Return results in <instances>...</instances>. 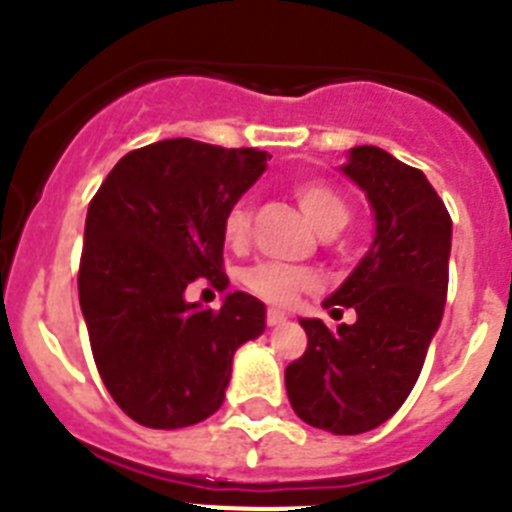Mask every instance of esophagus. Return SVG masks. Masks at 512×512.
I'll use <instances>...</instances> for the list:
<instances>
[{
    "label": "esophagus",
    "mask_w": 512,
    "mask_h": 512,
    "mask_svg": "<svg viewBox=\"0 0 512 512\" xmlns=\"http://www.w3.org/2000/svg\"><path fill=\"white\" fill-rule=\"evenodd\" d=\"M266 323H269V325H282V323H287V312H282V310H269V312H266Z\"/></svg>",
    "instance_id": "34e87169"
}]
</instances>
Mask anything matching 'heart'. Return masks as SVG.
I'll return each instance as SVG.
<instances>
[{"mask_svg":"<svg viewBox=\"0 0 512 512\" xmlns=\"http://www.w3.org/2000/svg\"><path fill=\"white\" fill-rule=\"evenodd\" d=\"M295 197L300 210L312 223V228L323 233L328 228L341 230L348 220V207L338 192L320 182H302L295 187ZM248 225H251V215L243 202L233 205L223 220V235L230 246H243L248 238ZM243 284L251 289L253 295L261 300L271 302V305H289L295 302L297 292L312 287L315 284V274L307 269H297V266L287 264H256L251 269L243 271Z\"/></svg>","mask_w":512,"mask_h":512,"instance_id":"heart-1","label":"heart"}]
</instances>
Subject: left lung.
I'll return each mask as SVG.
<instances>
[{
	"label": "left lung",
	"mask_w": 512,
	"mask_h": 512,
	"mask_svg": "<svg viewBox=\"0 0 512 512\" xmlns=\"http://www.w3.org/2000/svg\"><path fill=\"white\" fill-rule=\"evenodd\" d=\"M341 171L366 194L374 241L323 307H354L356 323L330 333L300 318L307 348L284 384L307 425L356 436L390 420L418 382L446 305L451 217L423 171L382 148H351Z\"/></svg>",
	"instance_id": "8db88e82"
}]
</instances>
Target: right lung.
<instances>
[{"label": "right lung", "mask_w": 512, "mask_h": 512, "mask_svg": "<svg viewBox=\"0 0 512 512\" xmlns=\"http://www.w3.org/2000/svg\"><path fill=\"white\" fill-rule=\"evenodd\" d=\"M266 153L171 138L130 151L94 194L79 266L81 315L99 377L135 423L187 428L225 400L235 351L266 330V307L223 292V220L266 171Z\"/></svg>", "instance_id": "right-lung-1"}]
</instances>
